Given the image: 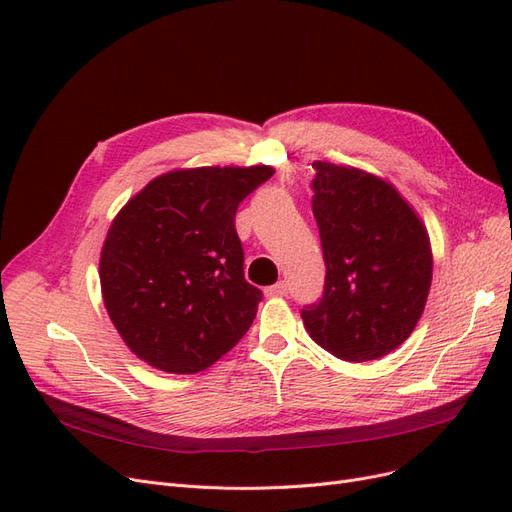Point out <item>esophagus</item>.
I'll list each match as a JSON object with an SVG mask.
<instances>
[{"instance_id":"esophagus-1","label":"esophagus","mask_w":512,"mask_h":512,"mask_svg":"<svg viewBox=\"0 0 512 512\" xmlns=\"http://www.w3.org/2000/svg\"><path fill=\"white\" fill-rule=\"evenodd\" d=\"M265 294H267V297H286L288 286H286V282H277L275 286L265 288Z\"/></svg>"}]
</instances>
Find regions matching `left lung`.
I'll use <instances>...</instances> for the list:
<instances>
[{"mask_svg":"<svg viewBox=\"0 0 512 512\" xmlns=\"http://www.w3.org/2000/svg\"><path fill=\"white\" fill-rule=\"evenodd\" d=\"M312 211L320 230L322 297L301 309L309 337L350 363L406 342L431 286V245L391 183L359 168L314 162Z\"/></svg>","mask_w":512,"mask_h":512,"instance_id":"obj_1","label":"left lung"}]
</instances>
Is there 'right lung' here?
I'll use <instances>...</instances> for the list:
<instances>
[{
	"label": "right lung",
	"instance_id": "1",
	"mask_svg": "<svg viewBox=\"0 0 512 512\" xmlns=\"http://www.w3.org/2000/svg\"><path fill=\"white\" fill-rule=\"evenodd\" d=\"M271 166H205L153 179L102 247L106 312L128 348L168 374H196L239 344L262 292L245 282L237 207Z\"/></svg>",
	"mask_w": 512,
	"mask_h": 512
}]
</instances>
